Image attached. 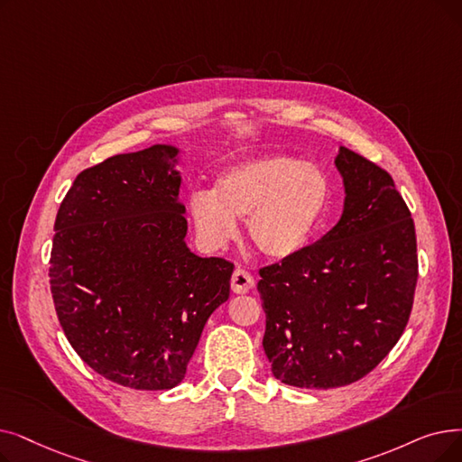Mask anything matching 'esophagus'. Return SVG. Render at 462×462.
<instances>
[{"mask_svg": "<svg viewBox=\"0 0 462 462\" xmlns=\"http://www.w3.org/2000/svg\"><path fill=\"white\" fill-rule=\"evenodd\" d=\"M254 287V279L249 272L242 270V268H236L234 275H232V291L236 294H245Z\"/></svg>", "mask_w": 462, "mask_h": 462, "instance_id": "1", "label": "esophagus"}]
</instances>
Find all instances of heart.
Masks as SVG:
<instances>
[{
	"label": "heart",
	"mask_w": 462,
	"mask_h": 462,
	"mask_svg": "<svg viewBox=\"0 0 462 462\" xmlns=\"http://www.w3.org/2000/svg\"><path fill=\"white\" fill-rule=\"evenodd\" d=\"M332 202L327 171L287 154H266L220 171L215 187L196 189L189 218L204 247L225 249L247 218L251 245L270 260L302 253L323 225Z\"/></svg>",
	"instance_id": "b5f03b06"
}]
</instances>
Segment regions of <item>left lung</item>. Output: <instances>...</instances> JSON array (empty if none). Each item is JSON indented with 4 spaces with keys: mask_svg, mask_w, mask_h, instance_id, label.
<instances>
[{
    "mask_svg": "<svg viewBox=\"0 0 462 462\" xmlns=\"http://www.w3.org/2000/svg\"><path fill=\"white\" fill-rule=\"evenodd\" d=\"M344 213L302 253L260 268L263 346L273 375L334 389L370 374L402 336L417 285L411 213L393 177L339 147Z\"/></svg>",
    "mask_w": 462,
    "mask_h": 462,
    "instance_id": "obj_1",
    "label": "left lung"
}]
</instances>
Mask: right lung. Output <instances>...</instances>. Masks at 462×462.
<instances>
[{"label":"right lung","mask_w":462,"mask_h":462,"mask_svg":"<svg viewBox=\"0 0 462 462\" xmlns=\"http://www.w3.org/2000/svg\"><path fill=\"white\" fill-rule=\"evenodd\" d=\"M177 154L152 145L81 171L54 223L49 277L68 342L94 372L137 391L181 383L230 296L234 264L187 247Z\"/></svg>","instance_id":"add662e5"}]
</instances>
